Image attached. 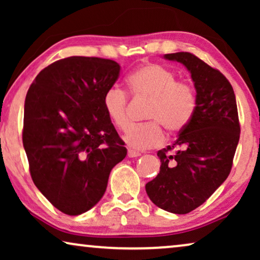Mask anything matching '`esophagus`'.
<instances>
[{"mask_svg": "<svg viewBox=\"0 0 260 260\" xmlns=\"http://www.w3.org/2000/svg\"><path fill=\"white\" fill-rule=\"evenodd\" d=\"M142 154L140 151H135V150H131V149H129L127 150V157L130 158H134V157H138V156H141Z\"/></svg>", "mask_w": 260, "mask_h": 260, "instance_id": "34e87169", "label": "esophagus"}]
</instances>
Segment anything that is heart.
<instances>
[{
  "mask_svg": "<svg viewBox=\"0 0 260 260\" xmlns=\"http://www.w3.org/2000/svg\"><path fill=\"white\" fill-rule=\"evenodd\" d=\"M127 86L136 97L150 99L143 124H130L123 141L135 150L156 147L163 141L162 126L170 134L179 133L190 122L197 109V95L189 84L177 81L176 74L165 66L149 63L127 77ZM127 97L122 88L112 86L103 95V109L110 122L118 129L127 124Z\"/></svg>",
  "mask_w": 260,
  "mask_h": 260,
  "instance_id": "heart-1",
  "label": "heart"
}]
</instances>
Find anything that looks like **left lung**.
I'll list each match as a JSON object with an SVG mask.
<instances>
[{
    "mask_svg": "<svg viewBox=\"0 0 260 260\" xmlns=\"http://www.w3.org/2000/svg\"><path fill=\"white\" fill-rule=\"evenodd\" d=\"M163 58L182 63L190 73L197 109L173 145L157 152L159 173L145 190L157 207L187 214L204 204L231 172L240 136L237 102L226 77L198 56L179 52Z\"/></svg>",
    "mask_w": 260,
    "mask_h": 260,
    "instance_id": "1",
    "label": "left lung"
}]
</instances>
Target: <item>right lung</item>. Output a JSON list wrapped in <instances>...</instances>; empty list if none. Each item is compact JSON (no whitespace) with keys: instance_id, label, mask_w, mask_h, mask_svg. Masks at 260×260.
<instances>
[{"instance_id":"right-lung-1","label":"right lung","mask_w":260,"mask_h":260,"mask_svg":"<svg viewBox=\"0 0 260 260\" xmlns=\"http://www.w3.org/2000/svg\"><path fill=\"white\" fill-rule=\"evenodd\" d=\"M113 60L70 56L38 74L24 101L22 142L33 182L59 211L98 204L126 148L103 109L119 77Z\"/></svg>"}]
</instances>
